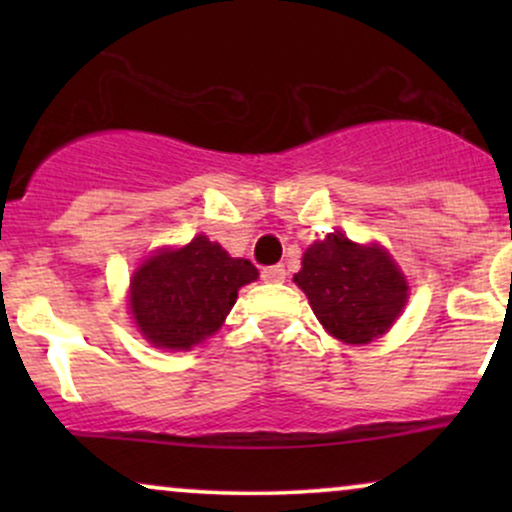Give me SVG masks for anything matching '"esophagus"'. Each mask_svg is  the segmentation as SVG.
<instances>
[{
    "label": "esophagus",
    "mask_w": 512,
    "mask_h": 512,
    "mask_svg": "<svg viewBox=\"0 0 512 512\" xmlns=\"http://www.w3.org/2000/svg\"><path fill=\"white\" fill-rule=\"evenodd\" d=\"M286 279V269L281 264H272V267H264L262 269V281L267 284H281Z\"/></svg>",
    "instance_id": "obj_1"
}]
</instances>
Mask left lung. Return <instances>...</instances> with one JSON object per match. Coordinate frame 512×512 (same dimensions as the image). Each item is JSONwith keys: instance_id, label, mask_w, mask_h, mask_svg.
I'll return each instance as SVG.
<instances>
[{"instance_id": "1", "label": "left lung", "mask_w": 512, "mask_h": 512, "mask_svg": "<svg viewBox=\"0 0 512 512\" xmlns=\"http://www.w3.org/2000/svg\"><path fill=\"white\" fill-rule=\"evenodd\" d=\"M332 337L368 344L385 334L407 303V281L380 245H356L342 233L317 240L293 276Z\"/></svg>"}]
</instances>
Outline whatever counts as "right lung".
<instances>
[{
	"mask_svg": "<svg viewBox=\"0 0 512 512\" xmlns=\"http://www.w3.org/2000/svg\"><path fill=\"white\" fill-rule=\"evenodd\" d=\"M255 279V264L197 236L185 248L156 252L134 272L129 305L151 344L190 349L219 330L240 286Z\"/></svg>",
	"mask_w": 512,
	"mask_h": 512,
	"instance_id": "1",
	"label": "right lung"
}]
</instances>
